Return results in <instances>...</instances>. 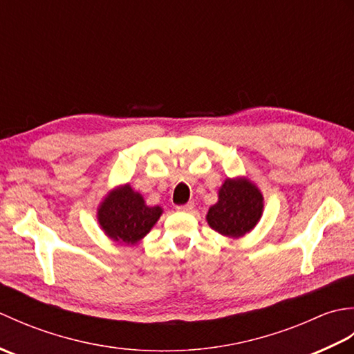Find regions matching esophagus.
<instances>
[{"label":"esophagus","mask_w":354,"mask_h":354,"mask_svg":"<svg viewBox=\"0 0 354 354\" xmlns=\"http://www.w3.org/2000/svg\"><path fill=\"white\" fill-rule=\"evenodd\" d=\"M176 209H178V212L192 213L193 209H194V204H193V202H189V204H185V205H179V207H176Z\"/></svg>","instance_id":"obj_1"}]
</instances>
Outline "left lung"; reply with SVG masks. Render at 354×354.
Returning <instances> with one entry per match:
<instances>
[{"label":"left lung","mask_w":354,"mask_h":354,"mask_svg":"<svg viewBox=\"0 0 354 354\" xmlns=\"http://www.w3.org/2000/svg\"><path fill=\"white\" fill-rule=\"evenodd\" d=\"M263 214V194L248 178L225 179L219 201L209 207L207 222L222 236L239 239L250 232Z\"/></svg>","instance_id":"8db88e82"}]
</instances>
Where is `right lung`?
I'll return each instance as SVG.
<instances>
[{
  "mask_svg": "<svg viewBox=\"0 0 354 354\" xmlns=\"http://www.w3.org/2000/svg\"><path fill=\"white\" fill-rule=\"evenodd\" d=\"M161 214V207L146 205L145 198L129 184L111 190L97 208V221L104 234L124 245L138 243Z\"/></svg>",
  "mask_w": 354,
  "mask_h": 354,
  "instance_id": "obj_1",
  "label": "right lung"
}]
</instances>
